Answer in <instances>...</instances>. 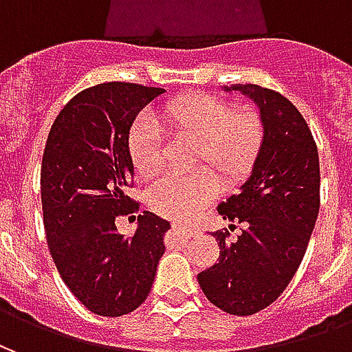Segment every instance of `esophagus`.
<instances>
[{
  "label": "esophagus",
  "instance_id": "1",
  "mask_svg": "<svg viewBox=\"0 0 352 352\" xmlns=\"http://www.w3.org/2000/svg\"><path fill=\"white\" fill-rule=\"evenodd\" d=\"M173 230H175V232H179V234L184 237L198 236V230L192 228V226H186V224H181V222H175V224H173Z\"/></svg>",
  "mask_w": 352,
  "mask_h": 352
}]
</instances>
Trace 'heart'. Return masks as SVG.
<instances>
[{
  "instance_id": "1",
  "label": "heart",
  "mask_w": 352,
  "mask_h": 352,
  "mask_svg": "<svg viewBox=\"0 0 352 352\" xmlns=\"http://www.w3.org/2000/svg\"><path fill=\"white\" fill-rule=\"evenodd\" d=\"M160 120L173 131L198 141L196 162L207 171L192 175L164 177L148 188L146 204L154 213L190 221L211 204L222 186L239 183L254 166L264 145V120L254 109L232 111L230 103L207 94H188L171 101ZM128 151L139 175L153 177L162 168L160 128L148 116H141L131 126Z\"/></svg>"
}]
</instances>
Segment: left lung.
<instances>
[{
    "mask_svg": "<svg viewBox=\"0 0 352 352\" xmlns=\"http://www.w3.org/2000/svg\"><path fill=\"white\" fill-rule=\"evenodd\" d=\"M224 92L256 103L265 135L251 175L217 207L224 221L245 228L237 239L214 232L221 260L199 273L198 283L219 309L245 317L275 302L302 264L320 206V169L309 126L285 96L258 85Z\"/></svg>",
    "mask_w": 352,
    "mask_h": 352,
    "instance_id": "8db88e82",
    "label": "left lung"
}]
</instances>
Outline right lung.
Instances as JSON below:
<instances>
[{
    "instance_id": "right-lung-1",
    "label": "right lung",
    "mask_w": 352,
    "mask_h": 352,
    "mask_svg": "<svg viewBox=\"0 0 352 352\" xmlns=\"http://www.w3.org/2000/svg\"><path fill=\"white\" fill-rule=\"evenodd\" d=\"M162 88L103 82L77 94L50 128L41 164L43 222L65 287L88 311L122 317L151 292L171 226L151 211L131 237L116 232L118 214L138 211L126 196L133 179L128 151L139 111Z\"/></svg>"
}]
</instances>
